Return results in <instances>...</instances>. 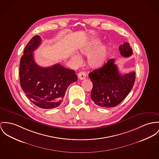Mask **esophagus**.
Returning a JSON list of instances; mask_svg holds the SVG:
<instances>
[{
  "mask_svg": "<svg viewBox=\"0 0 159 159\" xmlns=\"http://www.w3.org/2000/svg\"><path fill=\"white\" fill-rule=\"evenodd\" d=\"M77 76H78V78L80 79V80H84L86 78L85 74L84 73V72H80L79 73L77 74Z\"/></svg>",
  "mask_w": 159,
  "mask_h": 159,
  "instance_id": "34e87169",
  "label": "esophagus"
}]
</instances>
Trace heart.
<instances>
[{"label": "heart", "instance_id": "heart-1", "mask_svg": "<svg viewBox=\"0 0 159 159\" xmlns=\"http://www.w3.org/2000/svg\"><path fill=\"white\" fill-rule=\"evenodd\" d=\"M100 42V39L98 37L93 38L82 46L79 49V53L81 55H89L87 58V64L89 67L93 69H98L102 67L106 63L108 57L109 49L107 45H101L97 49L94 50ZM71 59L75 63H79L80 61V57L77 55H73Z\"/></svg>", "mask_w": 159, "mask_h": 159}]
</instances>
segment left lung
Wrapping results in <instances>:
<instances>
[{"label": "left lung", "mask_w": 159, "mask_h": 159, "mask_svg": "<svg viewBox=\"0 0 159 159\" xmlns=\"http://www.w3.org/2000/svg\"><path fill=\"white\" fill-rule=\"evenodd\" d=\"M121 55L128 57L133 54L129 43L119 47ZM111 59L102 67L89 74L93 83L91 98L98 107L110 108L119 105L125 98L134 84L135 73L131 72L121 74Z\"/></svg>", "instance_id": "1"}]
</instances>
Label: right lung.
Here are the masks:
<instances>
[{
  "label": "right lung",
  "mask_w": 159,
  "mask_h": 159,
  "mask_svg": "<svg viewBox=\"0 0 159 159\" xmlns=\"http://www.w3.org/2000/svg\"><path fill=\"white\" fill-rule=\"evenodd\" d=\"M40 43L41 38L36 35L26 45L19 65L20 84L33 104L52 109L61 104L68 87L78 79L74 70L59 63L47 68L39 66L34 60L33 51Z\"/></svg>",
  "instance_id": "obj_1"
}]
</instances>
